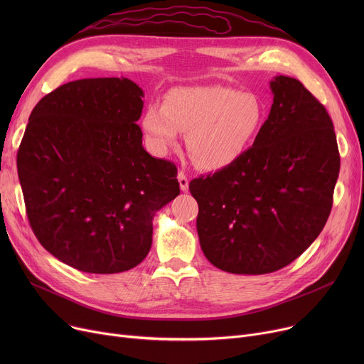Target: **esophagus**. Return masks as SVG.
Listing matches in <instances>:
<instances>
[{
    "mask_svg": "<svg viewBox=\"0 0 364 364\" xmlns=\"http://www.w3.org/2000/svg\"><path fill=\"white\" fill-rule=\"evenodd\" d=\"M177 178H178V183H180L181 192H187V190H188V180H187V177H186V174H184L183 171H180V172H178Z\"/></svg>",
    "mask_w": 364,
    "mask_h": 364,
    "instance_id": "esophagus-1",
    "label": "esophagus"
}]
</instances>
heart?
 <instances>
[{
    "mask_svg": "<svg viewBox=\"0 0 364 364\" xmlns=\"http://www.w3.org/2000/svg\"><path fill=\"white\" fill-rule=\"evenodd\" d=\"M262 121L264 107L254 92L205 85L176 88L164 103H150L140 127L153 155L166 156L183 131L195 164L220 171L245 155Z\"/></svg>",
    "mask_w": 364,
    "mask_h": 364,
    "instance_id": "obj_1",
    "label": "heart"
}]
</instances>
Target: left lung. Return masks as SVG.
Here are the masks:
<instances>
[{
	"label": "left lung",
	"instance_id": "8db88e82",
	"mask_svg": "<svg viewBox=\"0 0 364 364\" xmlns=\"http://www.w3.org/2000/svg\"><path fill=\"white\" fill-rule=\"evenodd\" d=\"M273 105L232 166L190 181L199 243L233 274H267L296 259L326 224L339 176L332 119L298 80L274 76Z\"/></svg>",
	"mask_w": 364,
	"mask_h": 364
}]
</instances>
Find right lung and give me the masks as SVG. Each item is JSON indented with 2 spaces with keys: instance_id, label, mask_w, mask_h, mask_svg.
<instances>
[{
  "instance_id": "obj_1",
  "label": "right lung",
  "mask_w": 364,
  "mask_h": 364,
  "mask_svg": "<svg viewBox=\"0 0 364 364\" xmlns=\"http://www.w3.org/2000/svg\"><path fill=\"white\" fill-rule=\"evenodd\" d=\"M143 97L128 78H85L47 94L29 117L17 151L28 218L46 250L80 272L139 265L153 217L180 195L177 166L141 144Z\"/></svg>"
}]
</instances>
